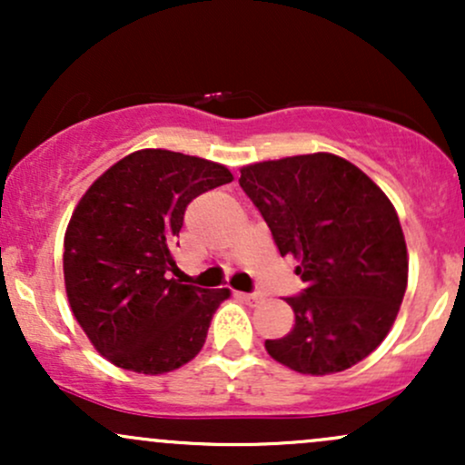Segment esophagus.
<instances>
[{"label": "esophagus", "instance_id": "obj_1", "mask_svg": "<svg viewBox=\"0 0 465 465\" xmlns=\"http://www.w3.org/2000/svg\"><path fill=\"white\" fill-rule=\"evenodd\" d=\"M240 297H242L247 303H251V306H255V303L262 302V292H240Z\"/></svg>", "mask_w": 465, "mask_h": 465}]
</instances>
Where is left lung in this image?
Returning <instances> with one entry per match:
<instances>
[{"label":"left lung","instance_id":"8db88e82","mask_svg":"<svg viewBox=\"0 0 465 465\" xmlns=\"http://www.w3.org/2000/svg\"><path fill=\"white\" fill-rule=\"evenodd\" d=\"M238 183L306 284L286 297L295 325L266 341V351L312 376L370 356L396 322L409 275L407 242L385 192L330 153L244 165Z\"/></svg>","mask_w":465,"mask_h":465}]
</instances>
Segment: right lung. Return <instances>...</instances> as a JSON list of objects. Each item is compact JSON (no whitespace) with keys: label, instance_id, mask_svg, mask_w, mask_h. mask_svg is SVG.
Masks as SVG:
<instances>
[{"label":"right lung","instance_id":"add662e5","mask_svg":"<svg viewBox=\"0 0 465 465\" xmlns=\"http://www.w3.org/2000/svg\"><path fill=\"white\" fill-rule=\"evenodd\" d=\"M225 165L183 153H131L94 181L65 233L63 273L74 317L122 370L165 373L194 359L227 288L168 277L192 199L232 181Z\"/></svg>","mask_w":465,"mask_h":465}]
</instances>
